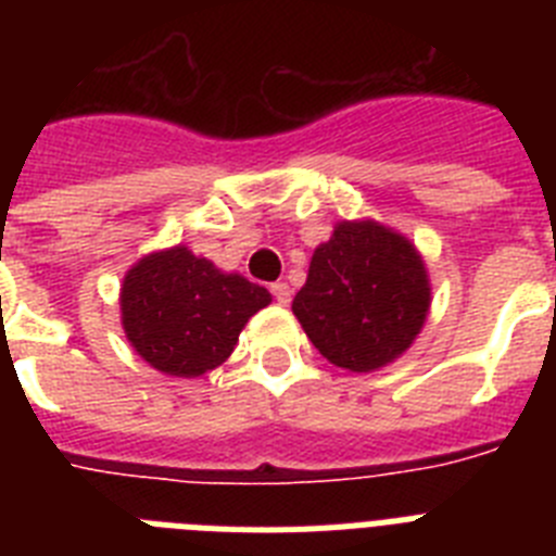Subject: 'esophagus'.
Listing matches in <instances>:
<instances>
[{
    "label": "esophagus",
    "mask_w": 556,
    "mask_h": 556,
    "mask_svg": "<svg viewBox=\"0 0 556 556\" xmlns=\"http://www.w3.org/2000/svg\"><path fill=\"white\" fill-rule=\"evenodd\" d=\"M273 294H275V303H278V306H289V301H292V287L283 281H278V283H273Z\"/></svg>",
    "instance_id": "34e87169"
}]
</instances>
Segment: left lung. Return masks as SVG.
Here are the masks:
<instances>
[{
  "label": "left lung",
  "instance_id": "8db88e82",
  "mask_svg": "<svg viewBox=\"0 0 556 556\" xmlns=\"http://www.w3.org/2000/svg\"><path fill=\"white\" fill-rule=\"evenodd\" d=\"M431 283L424 255L376 219H342L317 244L292 312L312 345L351 372L404 356L424 331Z\"/></svg>",
  "mask_w": 556,
  "mask_h": 556
}]
</instances>
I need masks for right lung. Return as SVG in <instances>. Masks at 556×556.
I'll use <instances>...</instances> for the list:
<instances>
[{"mask_svg":"<svg viewBox=\"0 0 556 556\" xmlns=\"http://www.w3.org/2000/svg\"><path fill=\"white\" fill-rule=\"evenodd\" d=\"M273 294L239 273H223L186 244L141 255L119 292L132 351L164 376L198 378L233 353L239 333Z\"/></svg>","mask_w":556,"mask_h":556,"instance_id":"right-lung-1","label":"right lung"}]
</instances>
